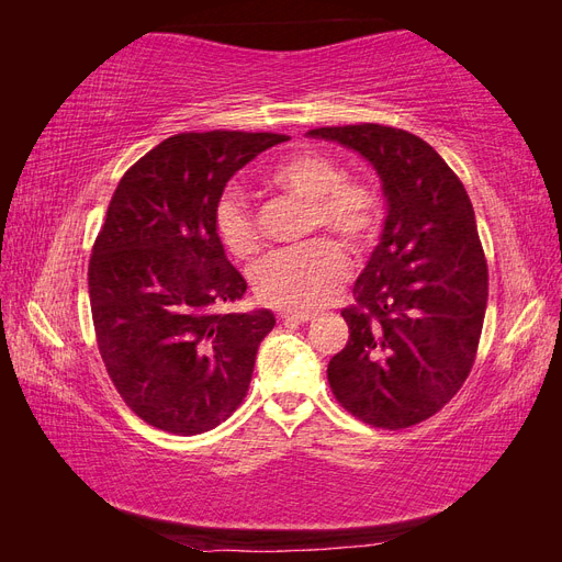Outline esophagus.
Returning <instances> with one entry per match:
<instances>
[{"label": "esophagus", "instance_id": "1", "mask_svg": "<svg viewBox=\"0 0 562 562\" xmlns=\"http://www.w3.org/2000/svg\"><path fill=\"white\" fill-rule=\"evenodd\" d=\"M281 321H295V323H307L314 318V314L310 312H279Z\"/></svg>", "mask_w": 562, "mask_h": 562}]
</instances>
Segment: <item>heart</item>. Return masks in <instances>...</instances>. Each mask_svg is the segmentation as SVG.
<instances>
[{
	"label": "heart",
	"instance_id": "heart-1",
	"mask_svg": "<svg viewBox=\"0 0 562 562\" xmlns=\"http://www.w3.org/2000/svg\"><path fill=\"white\" fill-rule=\"evenodd\" d=\"M267 184L310 201L307 232L328 229L351 250H363L380 225V199L368 184L342 180L339 166L318 151H295L267 173ZM215 232L239 260L252 258L262 239L241 192H225L215 209ZM347 277L345 252L328 239L274 252L252 269L258 297L285 312H310L328 304Z\"/></svg>",
	"mask_w": 562,
	"mask_h": 562
}]
</instances>
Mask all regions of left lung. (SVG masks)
Segmentation results:
<instances>
[{
    "label": "left lung",
    "instance_id": "8db88e82",
    "mask_svg": "<svg viewBox=\"0 0 562 562\" xmlns=\"http://www.w3.org/2000/svg\"><path fill=\"white\" fill-rule=\"evenodd\" d=\"M361 155L382 182L380 244L342 312L349 339L328 363L335 398L372 427L436 415L471 372L487 307V265L464 184L417 135L380 126L314 128Z\"/></svg>",
    "mask_w": 562,
    "mask_h": 562
}]
</instances>
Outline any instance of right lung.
Listing matches in <instances>:
<instances>
[{
    "label": "right lung",
    "instance_id": "1",
    "mask_svg": "<svg viewBox=\"0 0 562 562\" xmlns=\"http://www.w3.org/2000/svg\"><path fill=\"white\" fill-rule=\"evenodd\" d=\"M279 133H180L135 161L112 194L91 265L98 349L119 394L151 427L196 436L244 401L274 314H217L246 279L227 260L215 209L229 178Z\"/></svg>",
    "mask_w": 562,
    "mask_h": 562
}]
</instances>
